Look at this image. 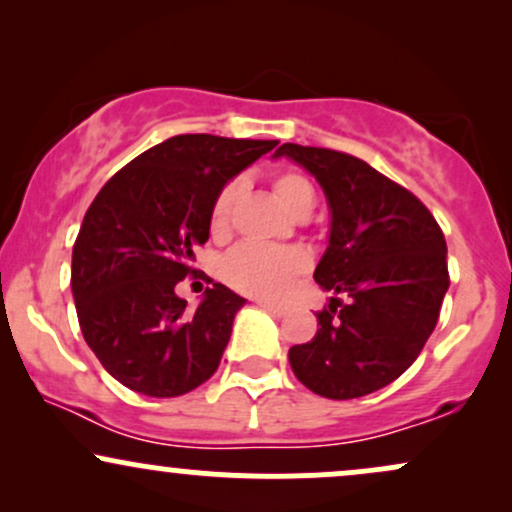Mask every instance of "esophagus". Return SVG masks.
<instances>
[{
	"instance_id": "obj_1",
	"label": "esophagus",
	"mask_w": 512,
	"mask_h": 512,
	"mask_svg": "<svg viewBox=\"0 0 512 512\" xmlns=\"http://www.w3.org/2000/svg\"><path fill=\"white\" fill-rule=\"evenodd\" d=\"M260 308L267 310V313H272L274 317L286 315V308H281V305H274V303H269V301H260Z\"/></svg>"
}]
</instances>
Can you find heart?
Wrapping results in <instances>:
<instances>
[{"instance_id":"b5f03b06","label":"heart","mask_w":512,"mask_h":512,"mask_svg":"<svg viewBox=\"0 0 512 512\" xmlns=\"http://www.w3.org/2000/svg\"><path fill=\"white\" fill-rule=\"evenodd\" d=\"M243 182L231 180L216 195L211 207V233L223 236L231 223L233 207H236ZM274 192L279 202L293 216L310 214L315 207V190L303 175L281 173L274 178ZM308 269V257L293 248H262V245L243 243L233 248L221 264V274L233 289L260 298H279L281 293Z\"/></svg>"}]
</instances>
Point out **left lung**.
I'll return each instance as SVG.
<instances>
[{"label":"left lung","instance_id":"8db88e82","mask_svg":"<svg viewBox=\"0 0 512 512\" xmlns=\"http://www.w3.org/2000/svg\"><path fill=\"white\" fill-rule=\"evenodd\" d=\"M320 182L330 238L313 279L332 298L320 330L289 349L296 378L327 399H354L390 385L424 349L448 291V245L433 214L361 158L284 144Z\"/></svg>","mask_w":512,"mask_h":512}]
</instances>
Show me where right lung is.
Listing matches in <instances>:
<instances>
[{
	"instance_id": "right-lung-1",
	"label": "right lung",
	"mask_w": 512,
	"mask_h": 512,
	"mask_svg": "<svg viewBox=\"0 0 512 512\" xmlns=\"http://www.w3.org/2000/svg\"><path fill=\"white\" fill-rule=\"evenodd\" d=\"M279 142L178 134L103 185L72 252V291L86 344L110 375L149 397L207 383L245 298L214 284L197 310L175 293L195 274L219 192Z\"/></svg>"
}]
</instances>
